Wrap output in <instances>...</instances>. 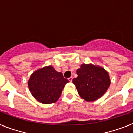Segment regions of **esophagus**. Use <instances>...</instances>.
<instances>
[{
	"instance_id": "obj_1",
	"label": "esophagus",
	"mask_w": 133,
	"mask_h": 133,
	"mask_svg": "<svg viewBox=\"0 0 133 133\" xmlns=\"http://www.w3.org/2000/svg\"><path fill=\"white\" fill-rule=\"evenodd\" d=\"M72 79H73V78H72V77H70V78H69V81H70V82H72Z\"/></svg>"
}]
</instances>
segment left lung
<instances>
[{
  "mask_svg": "<svg viewBox=\"0 0 133 133\" xmlns=\"http://www.w3.org/2000/svg\"><path fill=\"white\" fill-rule=\"evenodd\" d=\"M78 77L72 80L80 97L86 101H94L103 96L110 84L109 73L104 68L92 64L81 65Z\"/></svg>",
  "mask_w": 133,
  "mask_h": 133,
  "instance_id": "8db88e82",
  "label": "left lung"
}]
</instances>
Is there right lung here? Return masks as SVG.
Wrapping results in <instances>:
<instances>
[{"instance_id":"1","label":"right lung","mask_w":133,"mask_h":133,"mask_svg":"<svg viewBox=\"0 0 133 133\" xmlns=\"http://www.w3.org/2000/svg\"><path fill=\"white\" fill-rule=\"evenodd\" d=\"M69 81L52 66H44L32 74L28 81L30 92L40 103L51 104L58 101L64 86Z\"/></svg>"}]
</instances>
